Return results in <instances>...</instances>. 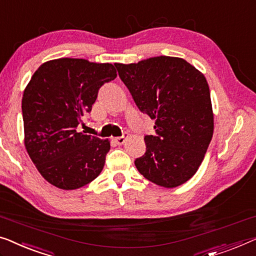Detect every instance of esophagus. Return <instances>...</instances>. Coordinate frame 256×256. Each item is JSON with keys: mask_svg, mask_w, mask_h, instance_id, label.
<instances>
[{"mask_svg": "<svg viewBox=\"0 0 256 256\" xmlns=\"http://www.w3.org/2000/svg\"><path fill=\"white\" fill-rule=\"evenodd\" d=\"M128 135L127 134H124V136H120V137H114L113 138V140L114 142H116L118 146H122V144L124 143V140H126V137H127Z\"/></svg>", "mask_w": 256, "mask_h": 256, "instance_id": "1", "label": "esophagus"}]
</instances>
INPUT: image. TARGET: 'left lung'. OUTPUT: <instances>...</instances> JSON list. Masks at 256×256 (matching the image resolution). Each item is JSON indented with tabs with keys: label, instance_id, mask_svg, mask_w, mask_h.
Segmentation results:
<instances>
[{
	"label": "left lung",
	"instance_id": "obj_1",
	"mask_svg": "<svg viewBox=\"0 0 256 256\" xmlns=\"http://www.w3.org/2000/svg\"><path fill=\"white\" fill-rule=\"evenodd\" d=\"M114 66L140 112L156 120V135L144 136L146 151L136 158V168L158 186H180L198 171L214 134L204 75L171 56Z\"/></svg>",
	"mask_w": 256,
	"mask_h": 256
}]
</instances>
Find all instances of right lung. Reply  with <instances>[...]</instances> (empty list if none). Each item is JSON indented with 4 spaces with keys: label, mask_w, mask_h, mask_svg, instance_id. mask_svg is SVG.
<instances>
[{
    "label": "right lung",
    "mask_w": 256,
    "mask_h": 256,
    "mask_svg": "<svg viewBox=\"0 0 256 256\" xmlns=\"http://www.w3.org/2000/svg\"><path fill=\"white\" fill-rule=\"evenodd\" d=\"M116 77L110 64L84 58L45 62L33 74L22 100L25 148L40 174L61 190L94 180L105 165L108 140L77 132L104 84Z\"/></svg>",
    "instance_id": "obj_1"
}]
</instances>
